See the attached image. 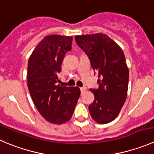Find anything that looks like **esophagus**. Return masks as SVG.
<instances>
[{
    "label": "esophagus",
    "mask_w": 154,
    "mask_h": 154,
    "mask_svg": "<svg viewBox=\"0 0 154 154\" xmlns=\"http://www.w3.org/2000/svg\"><path fill=\"white\" fill-rule=\"evenodd\" d=\"M80 91H81V93H83L86 91V87H80Z\"/></svg>",
    "instance_id": "1"
}]
</instances>
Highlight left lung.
Wrapping results in <instances>:
<instances>
[{"mask_svg":"<svg viewBox=\"0 0 154 154\" xmlns=\"http://www.w3.org/2000/svg\"><path fill=\"white\" fill-rule=\"evenodd\" d=\"M75 40L98 74V88L90 89L95 96L89 106L91 117L99 124L110 123L119 115L127 96L129 68L124 53L103 33L77 35Z\"/></svg>","mask_w":154,"mask_h":154,"instance_id":"left-lung-1","label":"left lung"}]
</instances>
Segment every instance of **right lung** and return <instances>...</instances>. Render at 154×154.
Masks as SVG:
<instances>
[{
	"label": "right lung",
	"mask_w": 154,
	"mask_h": 154,
	"mask_svg": "<svg viewBox=\"0 0 154 154\" xmlns=\"http://www.w3.org/2000/svg\"><path fill=\"white\" fill-rule=\"evenodd\" d=\"M71 36L49 35L38 43L28 62V88L34 104L49 123L61 125L72 117L80 88L58 84L61 65L71 50Z\"/></svg>",
	"instance_id": "obj_1"
}]
</instances>
